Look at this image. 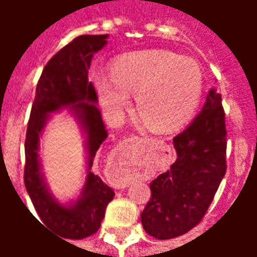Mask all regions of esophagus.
Listing matches in <instances>:
<instances>
[{"label": "esophagus", "mask_w": 257, "mask_h": 257, "mask_svg": "<svg viewBox=\"0 0 257 257\" xmlns=\"http://www.w3.org/2000/svg\"><path fill=\"white\" fill-rule=\"evenodd\" d=\"M140 142H142V139H140Z\"/></svg>", "instance_id": "esophagus-1"}]
</instances>
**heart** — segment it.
I'll list each match as a JSON object with an SVG mask.
<instances>
[{"label":"heart","mask_w":257,"mask_h":257,"mask_svg":"<svg viewBox=\"0 0 257 257\" xmlns=\"http://www.w3.org/2000/svg\"><path fill=\"white\" fill-rule=\"evenodd\" d=\"M111 75L92 74L103 110L117 119L136 93V111L153 132H168L183 125L202 95V71L193 59L169 51H142L121 56Z\"/></svg>","instance_id":"obj_1"}]
</instances>
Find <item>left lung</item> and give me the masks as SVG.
Segmentation results:
<instances>
[{"label":"left lung","instance_id":"obj_1","mask_svg":"<svg viewBox=\"0 0 257 257\" xmlns=\"http://www.w3.org/2000/svg\"><path fill=\"white\" fill-rule=\"evenodd\" d=\"M176 161L150 183L142 224L157 239L183 235L198 224L226 173V123L221 95L210 89L202 110L173 138Z\"/></svg>","mask_w":257,"mask_h":257}]
</instances>
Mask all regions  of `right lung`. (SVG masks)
<instances>
[{
    "instance_id": "1",
    "label": "right lung",
    "mask_w": 257,
    "mask_h": 257,
    "mask_svg": "<svg viewBox=\"0 0 257 257\" xmlns=\"http://www.w3.org/2000/svg\"><path fill=\"white\" fill-rule=\"evenodd\" d=\"M108 34L79 36L60 49L44 68L37 84L26 134L25 184L41 221L66 239L95 234L114 191L92 172L93 158L107 139L106 125L97 108V95L88 81V68L96 52L106 47ZM67 109L85 138L87 178L75 200L60 203L49 190L42 172L39 139L52 113ZM42 224V226H44Z\"/></svg>"
}]
</instances>
